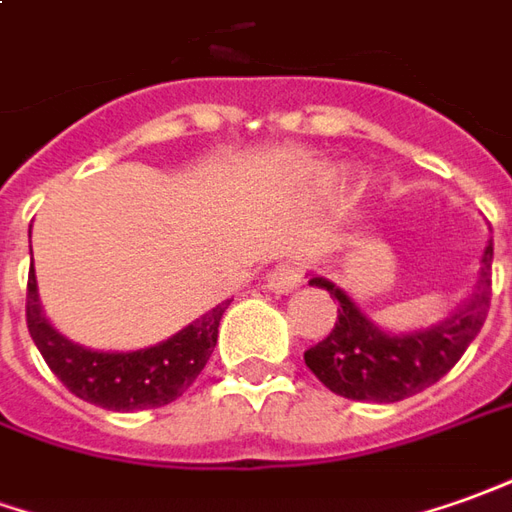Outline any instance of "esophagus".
I'll list each match as a JSON object with an SVG mask.
<instances>
[{
	"label": "esophagus",
	"mask_w": 512,
	"mask_h": 512,
	"mask_svg": "<svg viewBox=\"0 0 512 512\" xmlns=\"http://www.w3.org/2000/svg\"><path fill=\"white\" fill-rule=\"evenodd\" d=\"M303 284V267L298 262H281L270 270L267 276V290L276 295H287V292L298 290Z\"/></svg>",
	"instance_id": "esophagus-1"
}]
</instances>
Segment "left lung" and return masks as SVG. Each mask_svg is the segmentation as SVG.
I'll return each mask as SVG.
<instances>
[{"instance_id":"1","label":"left lung","mask_w":512,"mask_h":512,"mask_svg":"<svg viewBox=\"0 0 512 512\" xmlns=\"http://www.w3.org/2000/svg\"><path fill=\"white\" fill-rule=\"evenodd\" d=\"M491 264L493 239H488L479 259L474 292L446 320L412 331H387L376 326L343 287H337L331 278L309 273V287L329 292L340 309L329 337L303 354L306 368L331 393L351 401L393 404L432 387L457 365L488 317Z\"/></svg>"}]
</instances>
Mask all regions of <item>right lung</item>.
<instances>
[{
	"instance_id": "add662e5",
	"label": "right lung",
	"mask_w": 512,
	"mask_h": 512,
	"mask_svg": "<svg viewBox=\"0 0 512 512\" xmlns=\"http://www.w3.org/2000/svg\"><path fill=\"white\" fill-rule=\"evenodd\" d=\"M228 303L231 301L217 303L206 315H200L161 343L136 351H97L72 343L49 323L38 298L35 270L30 267L27 329L49 370L77 398L114 412L153 410L183 396V390L206 368Z\"/></svg>"
}]
</instances>
